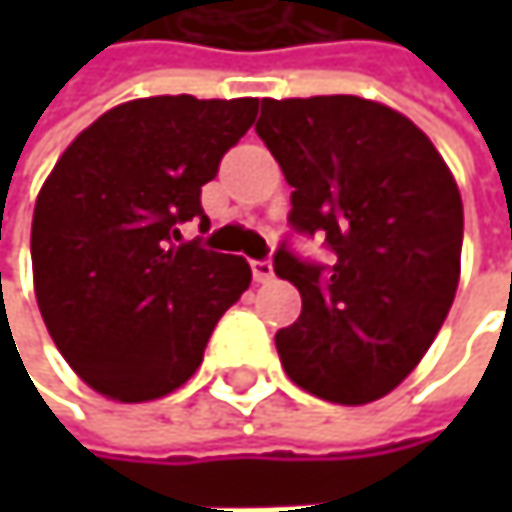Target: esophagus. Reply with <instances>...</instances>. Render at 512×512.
Instances as JSON below:
<instances>
[{
	"label": "esophagus",
	"instance_id": "34e87169",
	"mask_svg": "<svg viewBox=\"0 0 512 512\" xmlns=\"http://www.w3.org/2000/svg\"><path fill=\"white\" fill-rule=\"evenodd\" d=\"M252 275H255L257 284H266V281H272V278H275V272H272V263H269V260H252Z\"/></svg>",
	"mask_w": 512,
	"mask_h": 512
}]
</instances>
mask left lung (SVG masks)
Listing matches in <instances>:
<instances>
[{"label":"left lung","mask_w":512,"mask_h":512,"mask_svg":"<svg viewBox=\"0 0 512 512\" xmlns=\"http://www.w3.org/2000/svg\"><path fill=\"white\" fill-rule=\"evenodd\" d=\"M257 136L290 192V228L326 234L335 263L284 240L275 275L302 314L278 329L287 376L314 397L361 406L394 391L439 335L457 284L462 198L433 142L400 112L353 97L260 103Z\"/></svg>","instance_id":"1"}]
</instances>
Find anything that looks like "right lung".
I'll use <instances>...</instances> for the list:
<instances>
[{
	"label": "right lung",
	"instance_id": "obj_1",
	"mask_svg": "<svg viewBox=\"0 0 512 512\" xmlns=\"http://www.w3.org/2000/svg\"><path fill=\"white\" fill-rule=\"evenodd\" d=\"M255 115L257 97L130 100L55 162L32 219L35 296L58 353L103 397L180 388L249 290L246 257L180 243V225L207 222L201 186Z\"/></svg>",
	"mask_w": 512,
	"mask_h": 512
}]
</instances>
